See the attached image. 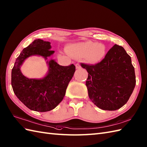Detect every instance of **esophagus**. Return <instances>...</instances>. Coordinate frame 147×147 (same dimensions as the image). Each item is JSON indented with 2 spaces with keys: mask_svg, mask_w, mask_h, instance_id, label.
Masks as SVG:
<instances>
[{
  "mask_svg": "<svg viewBox=\"0 0 147 147\" xmlns=\"http://www.w3.org/2000/svg\"><path fill=\"white\" fill-rule=\"evenodd\" d=\"M76 69H80L81 68V66H80V65L78 63H77L76 64Z\"/></svg>",
  "mask_w": 147,
  "mask_h": 147,
  "instance_id": "34e87169",
  "label": "esophagus"
}]
</instances>
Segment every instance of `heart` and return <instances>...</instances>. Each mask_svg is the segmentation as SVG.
<instances>
[{"mask_svg":"<svg viewBox=\"0 0 147 147\" xmlns=\"http://www.w3.org/2000/svg\"><path fill=\"white\" fill-rule=\"evenodd\" d=\"M67 52L75 57H84L88 62L98 63L103 59L106 53L105 45L97 43L87 42L73 44L67 47Z\"/></svg>","mask_w":147,"mask_h":147,"instance_id":"1","label":"heart"}]
</instances>
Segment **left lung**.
Returning <instances> with one entry per match:
<instances>
[{
	"label": "left lung",
	"mask_w": 147,
	"mask_h": 147,
	"mask_svg": "<svg viewBox=\"0 0 147 147\" xmlns=\"http://www.w3.org/2000/svg\"><path fill=\"white\" fill-rule=\"evenodd\" d=\"M88 71L86 81L88 96L104 110H116L126 103L136 84L131 57L121 46L114 45L101 62L94 65L81 63Z\"/></svg>",
	"instance_id": "left-lung-1"
}]
</instances>
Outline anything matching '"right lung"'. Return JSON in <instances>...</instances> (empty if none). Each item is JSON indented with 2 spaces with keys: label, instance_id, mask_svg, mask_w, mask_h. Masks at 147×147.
I'll return each mask as SVG.
<instances>
[{
  "label": "right lung",
  "instance_id": "obj_1",
  "mask_svg": "<svg viewBox=\"0 0 147 147\" xmlns=\"http://www.w3.org/2000/svg\"><path fill=\"white\" fill-rule=\"evenodd\" d=\"M51 42L37 39L24 48L16 60L12 70L11 84L14 94L27 108L44 112L55 109L65 95L69 82L76 71V66H62L51 60L49 73L42 79H32L25 77L20 71L24 60L34 55L44 57L45 59L52 55Z\"/></svg>",
  "mask_w": 147,
  "mask_h": 147
}]
</instances>
